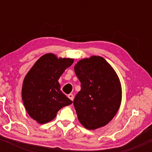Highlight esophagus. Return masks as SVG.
<instances>
[{"mask_svg": "<svg viewBox=\"0 0 152 152\" xmlns=\"http://www.w3.org/2000/svg\"><path fill=\"white\" fill-rule=\"evenodd\" d=\"M68 97H69V98L70 99L71 101L74 100V95H73V94H69V95H68Z\"/></svg>", "mask_w": 152, "mask_h": 152, "instance_id": "obj_1", "label": "esophagus"}]
</instances>
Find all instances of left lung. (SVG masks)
<instances>
[{
    "instance_id": "1",
    "label": "left lung",
    "mask_w": 152,
    "mask_h": 152,
    "mask_svg": "<svg viewBox=\"0 0 152 152\" xmlns=\"http://www.w3.org/2000/svg\"><path fill=\"white\" fill-rule=\"evenodd\" d=\"M74 71L81 86L74 100L78 121L89 130L106 126L121 105L122 91L118 75L99 56L80 60Z\"/></svg>"
}]
</instances>
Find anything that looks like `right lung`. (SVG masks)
Returning a JSON list of instances; mask_svg holds the SVG:
<instances>
[{
	"label": "right lung",
	"mask_w": 152,
	"mask_h": 152,
	"mask_svg": "<svg viewBox=\"0 0 152 152\" xmlns=\"http://www.w3.org/2000/svg\"><path fill=\"white\" fill-rule=\"evenodd\" d=\"M74 63V59L58 58L53 53L42 56L24 78L22 100L33 119L43 124L56 116L61 108L72 101L61 91L59 78Z\"/></svg>",
	"instance_id": "add662e5"
}]
</instances>
